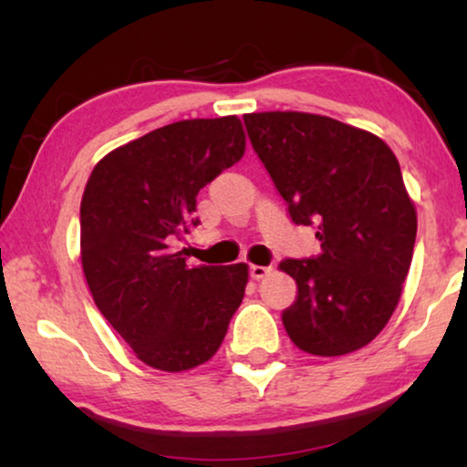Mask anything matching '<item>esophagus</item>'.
I'll list each match as a JSON object with an SVG mask.
<instances>
[{"label":"esophagus","instance_id":"esophagus-1","mask_svg":"<svg viewBox=\"0 0 467 467\" xmlns=\"http://www.w3.org/2000/svg\"><path fill=\"white\" fill-rule=\"evenodd\" d=\"M270 272H272L270 265H248V274H251V278L254 280L267 276Z\"/></svg>","mask_w":467,"mask_h":467}]
</instances>
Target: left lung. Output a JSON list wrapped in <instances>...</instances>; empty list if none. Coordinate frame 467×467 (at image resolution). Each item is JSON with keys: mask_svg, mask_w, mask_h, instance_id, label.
Wrapping results in <instances>:
<instances>
[{"mask_svg": "<svg viewBox=\"0 0 467 467\" xmlns=\"http://www.w3.org/2000/svg\"><path fill=\"white\" fill-rule=\"evenodd\" d=\"M244 125L291 221L321 242L318 254L280 261L297 283L286 334L318 357L366 347L400 302L417 238L398 159L380 138L318 114L254 112Z\"/></svg>", "mask_w": 467, "mask_h": 467, "instance_id": "1", "label": "left lung"}]
</instances>
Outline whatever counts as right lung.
Here are the masks:
<instances>
[{"label": "right lung", "instance_id": "obj_1", "mask_svg": "<svg viewBox=\"0 0 467 467\" xmlns=\"http://www.w3.org/2000/svg\"><path fill=\"white\" fill-rule=\"evenodd\" d=\"M244 155L240 119L165 125L95 165L80 203V257L91 296L138 359L163 372L206 363L244 297L248 270L189 265L174 244L197 193Z\"/></svg>", "mask_w": 467, "mask_h": 467}]
</instances>
